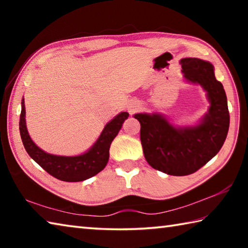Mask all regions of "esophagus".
I'll list each match as a JSON object with an SVG mask.
<instances>
[{
    "label": "esophagus",
    "instance_id": "obj_1",
    "mask_svg": "<svg viewBox=\"0 0 248 248\" xmlns=\"http://www.w3.org/2000/svg\"><path fill=\"white\" fill-rule=\"evenodd\" d=\"M137 107H138L137 105H132V106H130V107H129V111H130V114H133V112L137 110Z\"/></svg>",
    "mask_w": 248,
    "mask_h": 248
}]
</instances>
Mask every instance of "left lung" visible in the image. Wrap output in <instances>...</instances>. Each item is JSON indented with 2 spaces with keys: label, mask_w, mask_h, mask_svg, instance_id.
<instances>
[{
  "label": "left lung",
  "mask_w": 248,
  "mask_h": 248,
  "mask_svg": "<svg viewBox=\"0 0 248 248\" xmlns=\"http://www.w3.org/2000/svg\"><path fill=\"white\" fill-rule=\"evenodd\" d=\"M187 81L207 91L209 112L196 127L177 129L158 114H137L144 157L153 169L174 176L190 175L216 156L228 136L230 114L225 91L213 65L197 58L180 60Z\"/></svg>",
  "instance_id": "left-lung-1"
}]
</instances>
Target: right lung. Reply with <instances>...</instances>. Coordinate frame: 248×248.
Masks as SVG:
<instances>
[{
	"instance_id": "add662e5",
	"label": "right lung",
	"mask_w": 248,
	"mask_h": 248,
	"mask_svg": "<svg viewBox=\"0 0 248 248\" xmlns=\"http://www.w3.org/2000/svg\"><path fill=\"white\" fill-rule=\"evenodd\" d=\"M128 116L129 114L125 111L116 116L106 124L98 140L89 152L78 156H58L46 153L33 143L26 128L24 99L22 100V112L19 118V132L24 148L29 156L38 163L47 173L63 182H82L93 177L105 169L109 158V148L111 142L118 134Z\"/></svg>"
}]
</instances>
